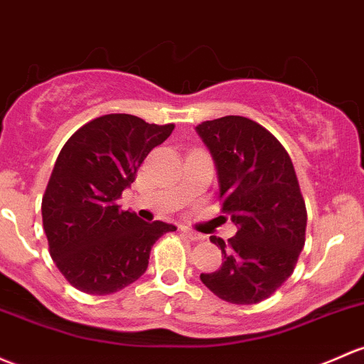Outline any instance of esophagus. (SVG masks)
I'll use <instances>...</instances> for the list:
<instances>
[{
    "instance_id": "1",
    "label": "esophagus",
    "mask_w": 364,
    "mask_h": 364,
    "mask_svg": "<svg viewBox=\"0 0 364 364\" xmlns=\"http://www.w3.org/2000/svg\"><path fill=\"white\" fill-rule=\"evenodd\" d=\"M181 230H183V233H185L186 237H188L190 240H204V235H202V233H198V232L192 230V228H186V227H183Z\"/></svg>"
}]
</instances>
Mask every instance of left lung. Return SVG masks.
I'll use <instances>...</instances> for the list:
<instances>
[{"label": "left lung", "mask_w": 364, "mask_h": 364, "mask_svg": "<svg viewBox=\"0 0 364 364\" xmlns=\"http://www.w3.org/2000/svg\"><path fill=\"white\" fill-rule=\"evenodd\" d=\"M211 151L223 213L235 237L213 235L225 262L200 281L221 300L251 305L265 300L293 274L305 244L307 209L288 151L246 117L216 118L197 125Z\"/></svg>", "instance_id": "obj_1"}]
</instances>
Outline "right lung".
<instances>
[{"instance_id": "1", "label": "right lung", "mask_w": 364, "mask_h": 364, "mask_svg": "<svg viewBox=\"0 0 364 364\" xmlns=\"http://www.w3.org/2000/svg\"><path fill=\"white\" fill-rule=\"evenodd\" d=\"M172 131L174 124L112 113L80 127L60 150L41 216L53 263L80 291L112 294L132 284L146 272L155 240L176 230L117 204L148 153Z\"/></svg>"}]
</instances>
